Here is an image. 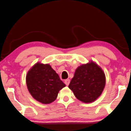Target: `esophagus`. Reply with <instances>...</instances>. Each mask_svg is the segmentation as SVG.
I'll list each match as a JSON object with an SVG mask.
<instances>
[{"instance_id":"1","label":"esophagus","mask_w":131,"mask_h":131,"mask_svg":"<svg viewBox=\"0 0 131 131\" xmlns=\"http://www.w3.org/2000/svg\"><path fill=\"white\" fill-rule=\"evenodd\" d=\"M70 83V80L69 79H66L65 80V84L66 85H68Z\"/></svg>"}]
</instances>
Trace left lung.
Segmentation results:
<instances>
[{"label":"left lung","mask_w":131,"mask_h":131,"mask_svg":"<svg viewBox=\"0 0 131 131\" xmlns=\"http://www.w3.org/2000/svg\"><path fill=\"white\" fill-rule=\"evenodd\" d=\"M105 84V73L96 63L91 61L76 69L69 88L79 101L91 103L101 96Z\"/></svg>","instance_id":"left-lung-1"}]
</instances>
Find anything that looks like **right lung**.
Returning a JSON list of instances; mask_svg holds the SVG:
<instances>
[{
  "label": "right lung",
  "mask_w": 131,
  "mask_h": 131,
  "mask_svg": "<svg viewBox=\"0 0 131 131\" xmlns=\"http://www.w3.org/2000/svg\"><path fill=\"white\" fill-rule=\"evenodd\" d=\"M26 83L32 97L43 104H50L57 99L59 91L66 85L48 63L37 62L26 76Z\"/></svg>",
  "instance_id": "add662e5"
}]
</instances>
